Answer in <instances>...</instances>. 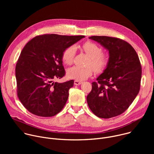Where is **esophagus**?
<instances>
[{
	"label": "esophagus",
	"mask_w": 154,
	"mask_h": 154,
	"mask_svg": "<svg viewBox=\"0 0 154 154\" xmlns=\"http://www.w3.org/2000/svg\"><path fill=\"white\" fill-rule=\"evenodd\" d=\"M82 83V82L80 81H79V80H75L74 81V85H79Z\"/></svg>",
	"instance_id": "obj_1"
}]
</instances>
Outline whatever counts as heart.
<instances>
[{
  "mask_svg": "<svg viewBox=\"0 0 154 154\" xmlns=\"http://www.w3.org/2000/svg\"><path fill=\"white\" fill-rule=\"evenodd\" d=\"M81 49L89 57L86 63V67L72 66L67 69L66 74L68 78L76 80H83L92 75L93 70L96 73L103 72L107 68L109 58L108 55L102 53V48L97 44L86 41L84 42ZM75 55V48L73 46L66 48L61 55V59L66 65L72 64Z\"/></svg>",
  "mask_w": 154,
  "mask_h": 154,
  "instance_id": "b5f03b06",
  "label": "heart"
}]
</instances>
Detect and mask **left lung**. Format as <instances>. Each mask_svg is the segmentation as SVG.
<instances>
[{"label": "left lung", "mask_w": 154, "mask_h": 154, "mask_svg": "<svg viewBox=\"0 0 154 154\" xmlns=\"http://www.w3.org/2000/svg\"><path fill=\"white\" fill-rule=\"evenodd\" d=\"M109 51L106 69L92 83L87 103L97 117L108 119L123 113L140 90L141 66L138 55L129 43L120 38L106 36L89 38Z\"/></svg>", "instance_id": "8db88e82"}]
</instances>
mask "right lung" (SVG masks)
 <instances>
[{
    "mask_svg": "<svg viewBox=\"0 0 154 154\" xmlns=\"http://www.w3.org/2000/svg\"><path fill=\"white\" fill-rule=\"evenodd\" d=\"M84 37L45 34L26 44L17 61L15 72L17 97L29 112L51 117L61 112L74 82H54L65 75L62 52Z\"/></svg>",
    "mask_w": 154,
    "mask_h": 154,
    "instance_id": "right-lung-1",
    "label": "right lung"
}]
</instances>
